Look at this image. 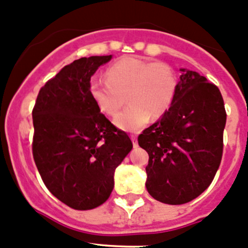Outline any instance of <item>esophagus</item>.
Returning a JSON list of instances; mask_svg holds the SVG:
<instances>
[{
    "mask_svg": "<svg viewBox=\"0 0 248 248\" xmlns=\"http://www.w3.org/2000/svg\"><path fill=\"white\" fill-rule=\"evenodd\" d=\"M131 139H132V141H133V146H134V147H138L137 135H131Z\"/></svg>",
    "mask_w": 248,
    "mask_h": 248,
    "instance_id": "obj_1",
    "label": "esophagus"
}]
</instances>
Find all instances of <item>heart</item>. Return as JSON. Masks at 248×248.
I'll return each instance as SVG.
<instances>
[{"mask_svg":"<svg viewBox=\"0 0 248 248\" xmlns=\"http://www.w3.org/2000/svg\"><path fill=\"white\" fill-rule=\"evenodd\" d=\"M177 77L170 65L139 57H124L108 67L106 79L93 78L90 95L101 111L116 115L127 100L129 107L116 116L121 129L138 132L151 115H165L177 93Z\"/></svg>","mask_w":248,"mask_h":248,"instance_id":"b5f03b06","label":"heart"}]
</instances>
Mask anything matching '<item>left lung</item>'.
I'll list each match as a JSON object with an SVG mask.
<instances>
[{"instance_id":"1","label":"left lung","mask_w":248,"mask_h":248,"mask_svg":"<svg viewBox=\"0 0 248 248\" xmlns=\"http://www.w3.org/2000/svg\"><path fill=\"white\" fill-rule=\"evenodd\" d=\"M168 113L138 137L148 153L146 187L155 200L184 204L212 184L223 152L225 103L220 90L182 69Z\"/></svg>"}]
</instances>
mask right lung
Wrapping results in <instances>:
<instances>
[{"instance_id": "add662e5", "label": "right lung", "mask_w": 248, "mask_h": 248, "mask_svg": "<svg viewBox=\"0 0 248 248\" xmlns=\"http://www.w3.org/2000/svg\"><path fill=\"white\" fill-rule=\"evenodd\" d=\"M111 56L80 58L41 88L33 108L32 151L41 179L53 196L76 210L103 204L114 171L131 152L128 134L101 113L90 78Z\"/></svg>"}]
</instances>
